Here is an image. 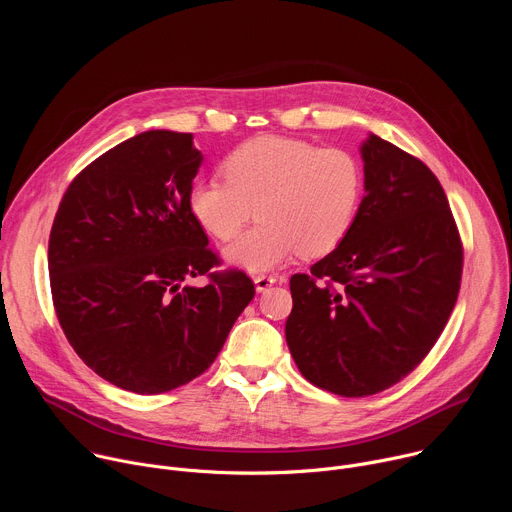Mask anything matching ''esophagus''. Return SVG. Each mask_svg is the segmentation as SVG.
Wrapping results in <instances>:
<instances>
[{
    "instance_id": "esophagus-1",
    "label": "esophagus",
    "mask_w": 512,
    "mask_h": 512,
    "mask_svg": "<svg viewBox=\"0 0 512 512\" xmlns=\"http://www.w3.org/2000/svg\"><path fill=\"white\" fill-rule=\"evenodd\" d=\"M253 283H255L257 291H267L271 285L277 283V277H273V275H257V277H253Z\"/></svg>"
}]
</instances>
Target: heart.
Instances as JSON below:
<instances>
[{
	"label": "heart",
	"mask_w": 512,
	"mask_h": 512,
	"mask_svg": "<svg viewBox=\"0 0 512 512\" xmlns=\"http://www.w3.org/2000/svg\"><path fill=\"white\" fill-rule=\"evenodd\" d=\"M225 176L196 182L188 206L218 241L237 237L255 208L259 223L225 251L231 265L247 271L336 249L362 194V168L350 152L281 135L241 143L225 160Z\"/></svg>",
	"instance_id": "obj_1"
}]
</instances>
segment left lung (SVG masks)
Listing matches in <instances>:
<instances>
[{
	"label": "left lung",
	"mask_w": 512,
	"mask_h": 512,
	"mask_svg": "<svg viewBox=\"0 0 512 512\" xmlns=\"http://www.w3.org/2000/svg\"><path fill=\"white\" fill-rule=\"evenodd\" d=\"M364 198L340 245L289 279L285 340L300 373L342 397L409 375L456 306L462 243L433 172L375 133L360 145Z\"/></svg>",
	"instance_id": "left-lung-1"
}]
</instances>
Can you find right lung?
Wrapping results in <instances>:
<instances>
[{
    "mask_svg": "<svg viewBox=\"0 0 512 512\" xmlns=\"http://www.w3.org/2000/svg\"><path fill=\"white\" fill-rule=\"evenodd\" d=\"M202 154L192 133L143 131L89 164L62 196L48 241L58 322L75 352L119 389L158 395L202 375L255 296L218 265L190 212Z\"/></svg>",
    "mask_w": 512,
    "mask_h": 512,
    "instance_id": "add662e5",
    "label": "right lung"
}]
</instances>
